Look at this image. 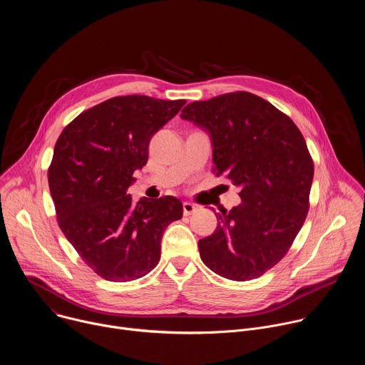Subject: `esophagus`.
<instances>
[{
  "label": "esophagus",
  "mask_w": 365,
  "mask_h": 365,
  "mask_svg": "<svg viewBox=\"0 0 365 365\" xmlns=\"http://www.w3.org/2000/svg\"><path fill=\"white\" fill-rule=\"evenodd\" d=\"M195 211H197V206L190 203V202H185L183 203V214L187 217V215H192Z\"/></svg>",
  "instance_id": "34e87169"
}]
</instances>
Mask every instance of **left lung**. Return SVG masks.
<instances>
[{"instance_id": "8db88e82", "label": "left lung", "mask_w": 365, "mask_h": 365, "mask_svg": "<svg viewBox=\"0 0 365 365\" xmlns=\"http://www.w3.org/2000/svg\"><path fill=\"white\" fill-rule=\"evenodd\" d=\"M180 118L207 131L215 175L241 189L242 202L217 214L215 232L199 240L202 262L235 282L263 276L286 255L309 211L314 162L302 133L250 92L190 102Z\"/></svg>"}]
</instances>
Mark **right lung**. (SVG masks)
<instances>
[{
    "label": "right lung",
    "mask_w": 365,
    "mask_h": 365,
    "mask_svg": "<svg viewBox=\"0 0 365 365\" xmlns=\"http://www.w3.org/2000/svg\"><path fill=\"white\" fill-rule=\"evenodd\" d=\"M145 95L115 96L79 114L59 135L48 187L59 227L88 267L110 282L148 274L165 230L183 215L175 196L133 203L128 187L148 143L185 106Z\"/></svg>",
    "instance_id": "right-lung-1"
}]
</instances>
